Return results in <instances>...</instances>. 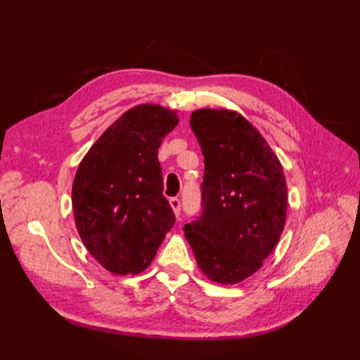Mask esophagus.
I'll use <instances>...</instances> for the list:
<instances>
[{
    "mask_svg": "<svg viewBox=\"0 0 360 360\" xmlns=\"http://www.w3.org/2000/svg\"><path fill=\"white\" fill-rule=\"evenodd\" d=\"M170 205H172L176 218H179V213H181V200H179V198H170Z\"/></svg>",
    "mask_w": 360,
    "mask_h": 360,
    "instance_id": "34e87169",
    "label": "esophagus"
}]
</instances>
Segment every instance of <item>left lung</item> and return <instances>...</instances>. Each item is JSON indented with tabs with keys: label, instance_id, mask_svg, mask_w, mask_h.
Instances as JSON below:
<instances>
[{
	"label": "left lung",
	"instance_id": "obj_1",
	"mask_svg": "<svg viewBox=\"0 0 360 360\" xmlns=\"http://www.w3.org/2000/svg\"><path fill=\"white\" fill-rule=\"evenodd\" d=\"M190 127L204 155L202 212L184 226L200 269L235 285L255 274L285 229L288 187L278 158L241 114L202 108Z\"/></svg>",
	"mask_w": 360,
	"mask_h": 360
}]
</instances>
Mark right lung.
<instances>
[{"mask_svg":"<svg viewBox=\"0 0 360 360\" xmlns=\"http://www.w3.org/2000/svg\"><path fill=\"white\" fill-rule=\"evenodd\" d=\"M178 122L176 111L137 105L106 128L82 159L72 182L75 226L106 271L134 275L147 269L174 224L162 195L158 150Z\"/></svg>","mask_w":360,"mask_h":360,"instance_id":"1","label":"right lung"}]
</instances>
